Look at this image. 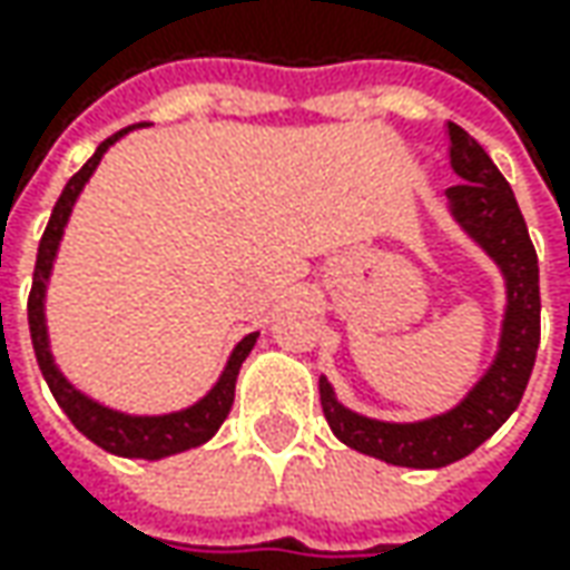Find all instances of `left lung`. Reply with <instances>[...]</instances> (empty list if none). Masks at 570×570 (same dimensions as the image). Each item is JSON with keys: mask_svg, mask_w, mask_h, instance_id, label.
Wrapping results in <instances>:
<instances>
[{"mask_svg": "<svg viewBox=\"0 0 570 570\" xmlns=\"http://www.w3.org/2000/svg\"><path fill=\"white\" fill-rule=\"evenodd\" d=\"M448 139L450 167L460 177V184L448 187L450 208L508 275V317L498 362L453 412L419 425L362 419L336 403L330 383L320 381L323 415L342 444L409 470H438L485 444L523 400L539 348V259L514 189L463 126L448 122Z\"/></svg>", "mask_w": 570, "mask_h": 570, "instance_id": "1", "label": "left lung"}]
</instances>
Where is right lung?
I'll list each match as a JSON object with an SVG mask.
<instances>
[{"mask_svg":"<svg viewBox=\"0 0 570 570\" xmlns=\"http://www.w3.org/2000/svg\"><path fill=\"white\" fill-rule=\"evenodd\" d=\"M132 126L120 129L117 136L104 139L98 145V151L88 158V165L78 170L76 177L66 184L62 196L56 199L53 215H50V225L40 237V247H37V263H33V285L31 295H28V326H31V342L37 364L43 371V381L50 383V393L56 396V403L62 405V412L72 419V425L95 441L98 448L110 450L117 456H132V460H161L170 453H180V450L199 448L206 444L208 438L222 428V422L228 419L230 405H234V383H237V371L244 358L250 355L256 333H250L247 340L240 342L230 355L228 367L222 374V381L215 383V390L208 393L203 403H196L193 409L184 412H174V415H158V419H129L120 415L114 409H104V405L85 400L81 393H76L69 383L62 381V374L56 371L53 358H50V348H47V326H43V288H47V275L53 266L56 247H59V237L66 228V218L76 206V196L85 187V180L95 174V167L104 158V151L120 139L122 132H129Z\"/></svg>","mask_w":570,"mask_h":570,"instance_id":"1","label":"right lung"}]
</instances>
